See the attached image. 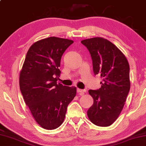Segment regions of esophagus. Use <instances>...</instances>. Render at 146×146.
I'll return each mask as SVG.
<instances>
[{
	"label": "esophagus",
	"instance_id": "obj_1",
	"mask_svg": "<svg viewBox=\"0 0 146 146\" xmlns=\"http://www.w3.org/2000/svg\"><path fill=\"white\" fill-rule=\"evenodd\" d=\"M85 92H86V90H83V89H77V92H78V93L84 94Z\"/></svg>",
	"mask_w": 146,
	"mask_h": 146
}]
</instances>
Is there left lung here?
Wrapping results in <instances>:
<instances>
[{
    "instance_id": "obj_1",
    "label": "left lung",
    "mask_w": 146,
    "mask_h": 146,
    "mask_svg": "<svg viewBox=\"0 0 146 146\" xmlns=\"http://www.w3.org/2000/svg\"><path fill=\"white\" fill-rule=\"evenodd\" d=\"M91 54L94 75L103 78L98 90H89L94 100L87 111L92 123L109 126L115 121L123 110L130 89L128 60L115 44L100 37L81 41Z\"/></svg>"
}]
</instances>
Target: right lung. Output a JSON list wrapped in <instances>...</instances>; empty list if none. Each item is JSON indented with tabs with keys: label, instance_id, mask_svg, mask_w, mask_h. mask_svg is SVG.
Listing matches in <instances>:
<instances>
[{
	"label": "right lung",
	"instance_id": "obj_1",
	"mask_svg": "<svg viewBox=\"0 0 146 146\" xmlns=\"http://www.w3.org/2000/svg\"><path fill=\"white\" fill-rule=\"evenodd\" d=\"M73 41L57 37L32 44L20 73V89L34 119L44 129L62 124L68 105L76 96L75 87L57 84L62 54Z\"/></svg>",
	"mask_w": 146,
	"mask_h": 146
}]
</instances>
